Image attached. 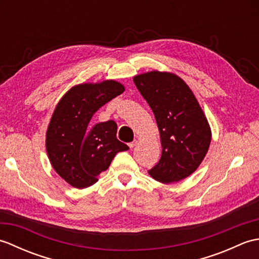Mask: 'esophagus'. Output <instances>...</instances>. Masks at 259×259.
<instances>
[{
    "label": "esophagus",
    "instance_id": "1",
    "mask_svg": "<svg viewBox=\"0 0 259 259\" xmlns=\"http://www.w3.org/2000/svg\"><path fill=\"white\" fill-rule=\"evenodd\" d=\"M137 144H138V141H137V140H135V141H133V142H129V144H128V146H129V148H130V149H133V148L137 145Z\"/></svg>",
    "mask_w": 259,
    "mask_h": 259
}]
</instances>
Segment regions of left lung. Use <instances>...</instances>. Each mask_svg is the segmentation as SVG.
<instances>
[{"mask_svg": "<svg viewBox=\"0 0 259 259\" xmlns=\"http://www.w3.org/2000/svg\"><path fill=\"white\" fill-rule=\"evenodd\" d=\"M134 81L160 133L161 158L149 175L163 184L185 179L201 163L210 145V128L199 103L175 74L152 71L135 76Z\"/></svg>", "mask_w": 259, "mask_h": 259, "instance_id": "left-lung-1", "label": "left lung"}]
</instances>
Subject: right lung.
<instances>
[{
  "label": "right lung",
  "instance_id": "1",
  "mask_svg": "<svg viewBox=\"0 0 259 259\" xmlns=\"http://www.w3.org/2000/svg\"><path fill=\"white\" fill-rule=\"evenodd\" d=\"M115 81L79 84L65 93L54 110L47 131V151L54 170L71 186L87 188L98 181L112 159L129 147L117 139L113 120L91 124L99 109L121 95Z\"/></svg>",
  "mask_w": 259,
  "mask_h": 259
}]
</instances>
